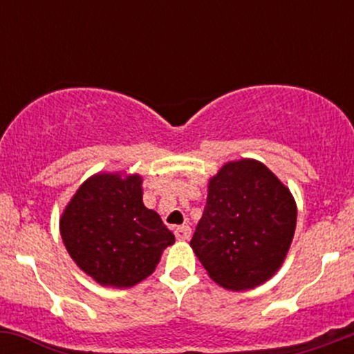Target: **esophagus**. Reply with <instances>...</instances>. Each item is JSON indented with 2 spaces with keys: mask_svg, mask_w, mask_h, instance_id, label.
<instances>
[{
  "mask_svg": "<svg viewBox=\"0 0 354 354\" xmlns=\"http://www.w3.org/2000/svg\"><path fill=\"white\" fill-rule=\"evenodd\" d=\"M174 236L180 239V241H186V239H189V236H191V228L186 225L178 226V228L174 230Z\"/></svg>",
  "mask_w": 354,
  "mask_h": 354,
  "instance_id": "esophagus-1",
  "label": "esophagus"
}]
</instances>
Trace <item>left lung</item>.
I'll use <instances>...</instances> for the list:
<instances>
[{"label":"left lung","mask_w":354,"mask_h":354,"mask_svg":"<svg viewBox=\"0 0 354 354\" xmlns=\"http://www.w3.org/2000/svg\"><path fill=\"white\" fill-rule=\"evenodd\" d=\"M290 189L256 160L230 161L208 183L191 238L209 278L226 290L259 286L283 265L296 230Z\"/></svg>","instance_id":"1"}]
</instances>
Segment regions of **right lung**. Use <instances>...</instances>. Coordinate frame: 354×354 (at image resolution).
<instances>
[{
    "instance_id": "right-lung-1",
    "label": "right lung",
    "mask_w": 354,
    "mask_h": 354,
    "mask_svg": "<svg viewBox=\"0 0 354 354\" xmlns=\"http://www.w3.org/2000/svg\"><path fill=\"white\" fill-rule=\"evenodd\" d=\"M140 174L88 178L59 218L64 246L101 286L131 288L153 273L174 234L143 205Z\"/></svg>"
}]
</instances>
